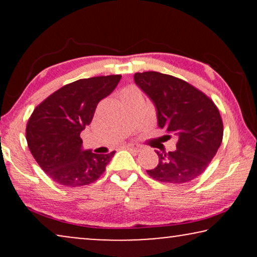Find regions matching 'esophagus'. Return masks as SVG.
<instances>
[{
	"label": "esophagus",
	"instance_id": "obj_1",
	"mask_svg": "<svg viewBox=\"0 0 257 257\" xmlns=\"http://www.w3.org/2000/svg\"><path fill=\"white\" fill-rule=\"evenodd\" d=\"M122 147H124V149H126V150L135 151V152H139V151H140V147L137 146V145H133V144H125V145Z\"/></svg>",
	"mask_w": 257,
	"mask_h": 257
}]
</instances>
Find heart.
<instances>
[{"label": "heart", "instance_id": "heart-1", "mask_svg": "<svg viewBox=\"0 0 257 257\" xmlns=\"http://www.w3.org/2000/svg\"><path fill=\"white\" fill-rule=\"evenodd\" d=\"M130 91H135V89H132V87H128V89H126V90H124V92H122V96H124L125 93H127V92H130Z\"/></svg>", "mask_w": 257, "mask_h": 257}]
</instances>
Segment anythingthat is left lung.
Returning a JSON list of instances; mask_svg holds the SVG:
<instances>
[{"label": "left lung", "mask_w": 257, "mask_h": 257, "mask_svg": "<svg viewBox=\"0 0 257 257\" xmlns=\"http://www.w3.org/2000/svg\"><path fill=\"white\" fill-rule=\"evenodd\" d=\"M135 83L156 106L158 126L178 138L173 152L156 151L159 164L147 170L165 184H185L206 170L222 143L223 124L215 104L191 84L156 71L135 73Z\"/></svg>", "instance_id": "8db88e82"}]
</instances>
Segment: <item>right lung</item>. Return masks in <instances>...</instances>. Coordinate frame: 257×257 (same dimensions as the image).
<instances>
[{"mask_svg": "<svg viewBox=\"0 0 257 257\" xmlns=\"http://www.w3.org/2000/svg\"><path fill=\"white\" fill-rule=\"evenodd\" d=\"M120 75L92 77L61 87L35 108L26 135L29 150L52 180L68 187L92 184L110 163L106 154L83 149L80 132L90 125L99 101L117 87Z\"/></svg>", "mask_w": 257, "mask_h": 257, "instance_id": "obj_1", "label": "right lung"}]
</instances>
